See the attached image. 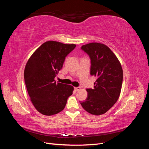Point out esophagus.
I'll list each match as a JSON object with an SVG mask.
<instances>
[{"label":"esophagus","instance_id":"obj_1","mask_svg":"<svg viewBox=\"0 0 149 149\" xmlns=\"http://www.w3.org/2000/svg\"><path fill=\"white\" fill-rule=\"evenodd\" d=\"M74 89H75V91H79V90H80V89H81V87H79V86L75 87V88H74Z\"/></svg>","mask_w":149,"mask_h":149}]
</instances>
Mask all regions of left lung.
<instances>
[{
	"label": "left lung",
	"instance_id": "8db88e82",
	"mask_svg": "<svg viewBox=\"0 0 149 149\" xmlns=\"http://www.w3.org/2000/svg\"><path fill=\"white\" fill-rule=\"evenodd\" d=\"M81 49L91 60L90 74L97 78L93 89H86L88 97L80 104L93 115L106 113L118 100L123 80V71L111 49L100 43L84 45Z\"/></svg>",
	"mask_w": 149,
	"mask_h": 149
}]
</instances>
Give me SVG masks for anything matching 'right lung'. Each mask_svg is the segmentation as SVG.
Masks as SVG:
<instances>
[{
	"mask_svg": "<svg viewBox=\"0 0 149 149\" xmlns=\"http://www.w3.org/2000/svg\"><path fill=\"white\" fill-rule=\"evenodd\" d=\"M74 44L55 41L45 42L26 63L24 80L31 102L40 113L52 116L64 109L73 91L71 85L56 83L55 78Z\"/></svg>",
	"mask_w": 149,
	"mask_h": 149,
	"instance_id": "1",
	"label": "right lung"
}]
</instances>
